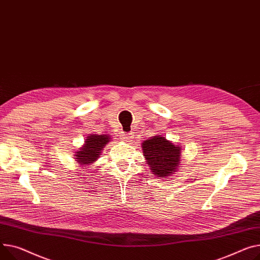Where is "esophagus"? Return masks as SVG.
I'll return each instance as SVG.
<instances>
[{"instance_id": "1", "label": "esophagus", "mask_w": 260, "mask_h": 260, "mask_svg": "<svg viewBox=\"0 0 260 260\" xmlns=\"http://www.w3.org/2000/svg\"><path fill=\"white\" fill-rule=\"evenodd\" d=\"M133 134H125V135H121V139H122L123 141H126V142H129L133 140Z\"/></svg>"}]
</instances>
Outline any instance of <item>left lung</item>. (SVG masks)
I'll use <instances>...</instances> for the list:
<instances>
[{"instance_id": "8db88e82", "label": "left lung", "mask_w": 260, "mask_h": 260, "mask_svg": "<svg viewBox=\"0 0 260 260\" xmlns=\"http://www.w3.org/2000/svg\"><path fill=\"white\" fill-rule=\"evenodd\" d=\"M141 147L153 176L167 179L179 170L183 150L180 145L172 143L162 135H155L144 140Z\"/></svg>"}]
</instances>
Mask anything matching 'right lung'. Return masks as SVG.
Returning a JSON list of instances; mask_svg holds the SVG:
<instances>
[{"label": "right lung", "mask_w": 260, "mask_h": 260, "mask_svg": "<svg viewBox=\"0 0 260 260\" xmlns=\"http://www.w3.org/2000/svg\"><path fill=\"white\" fill-rule=\"evenodd\" d=\"M111 141V136L107 134H90L83 145L74 153V159L80 167L90 166L100 157L105 146Z\"/></svg>", "instance_id": "obj_1"}]
</instances>
